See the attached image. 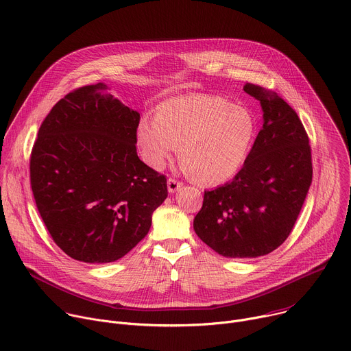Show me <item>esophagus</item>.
<instances>
[{"instance_id":"34e87169","label":"esophagus","mask_w":351,"mask_h":351,"mask_svg":"<svg viewBox=\"0 0 351 351\" xmlns=\"http://www.w3.org/2000/svg\"><path fill=\"white\" fill-rule=\"evenodd\" d=\"M167 184H168V191H169V193H176V191L182 187V183L178 182V180H175V179H172V178L168 179Z\"/></svg>"}]
</instances>
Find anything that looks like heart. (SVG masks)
<instances>
[{
	"label": "heart",
	"mask_w": 351,
	"mask_h": 351,
	"mask_svg": "<svg viewBox=\"0 0 351 351\" xmlns=\"http://www.w3.org/2000/svg\"><path fill=\"white\" fill-rule=\"evenodd\" d=\"M254 134L250 111L217 95L194 94L162 103L157 118H141L136 140L152 168H164L179 147L180 165L195 182L218 184L240 169Z\"/></svg>",
	"instance_id": "obj_1"
}]
</instances>
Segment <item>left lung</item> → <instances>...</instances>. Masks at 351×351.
Wrapping results in <instances>:
<instances>
[{
    "instance_id": "left-lung-1",
    "label": "left lung",
    "mask_w": 351,
    "mask_h": 351,
    "mask_svg": "<svg viewBox=\"0 0 351 351\" xmlns=\"http://www.w3.org/2000/svg\"><path fill=\"white\" fill-rule=\"evenodd\" d=\"M258 99L263 129L236 176L211 191L193 228L228 258L272 253L290 234L313 180L311 147L295 111L275 91L245 83Z\"/></svg>"
}]
</instances>
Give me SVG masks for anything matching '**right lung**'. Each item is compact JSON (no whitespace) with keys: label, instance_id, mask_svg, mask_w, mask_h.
<instances>
[{"label":"right lung","instance_id":"1","mask_svg":"<svg viewBox=\"0 0 351 351\" xmlns=\"http://www.w3.org/2000/svg\"><path fill=\"white\" fill-rule=\"evenodd\" d=\"M138 121L137 111L97 83L61 98L38 129L30 156L36 206L73 260L122 258L168 197L167 178L137 157Z\"/></svg>","mask_w":351,"mask_h":351}]
</instances>
